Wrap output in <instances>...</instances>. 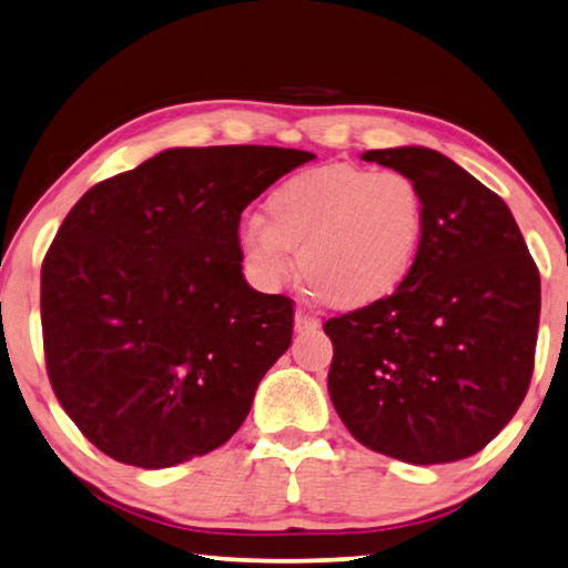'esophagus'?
I'll use <instances>...</instances> for the list:
<instances>
[{
    "label": "esophagus",
    "instance_id": "esophagus-1",
    "mask_svg": "<svg viewBox=\"0 0 568 568\" xmlns=\"http://www.w3.org/2000/svg\"><path fill=\"white\" fill-rule=\"evenodd\" d=\"M322 326V322L316 320L314 314H310L306 310H296V316H294V329L300 332V334H310V332H316Z\"/></svg>",
    "mask_w": 568,
    "mask_h": 568
}]
</instances>
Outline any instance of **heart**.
<instances>
[{"label": "heart", "instance_id": "b5f03b06", "mask_svg": "<svg viewBox=\"0 0 568 568\" xmlns=\"http://www.w3.org/2000/svg\"><path fill=\"white\" fill-rule=\"evenodd\" d=\"M266 219L239 226L248 276L274 290L292 274L294 248L316 292L342 310H364L402 290L419 258L426 204L419 184L396 169L326 164L278 184Z\"/></svg>", "mask_w": 568, "mask_h": 568}]
</instances>
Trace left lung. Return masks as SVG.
<instances>
[{
	"mask_svg": "<svg viewBox=\"0 0 568 568\" xmlns=\"http://www.w3.org/2000/svg\"><path fill=\"white\" fill-rule=\"evenodd\" d=\"M362 159L419 184L426 229L402 290L324 324L332 404L366 449L422 466L466 459L529 392L539 268L504 199L449 156L396 146Z\"/></svg>",
	"mask_w": 568,
	"mask_h": 568,
	"instance_id": "obj_1",
	"label": "left lung"
}]
</instances>
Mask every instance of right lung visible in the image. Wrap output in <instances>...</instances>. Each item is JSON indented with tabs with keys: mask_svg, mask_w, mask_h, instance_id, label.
<instances>
[{
	"mask_svg": "<svg viewBox=\"0 0 568 568\" xmlns=\"http://www.w3.org/2000/svg\"><path fill=\"white\" fill-rule=\"evenodd\" d=\"M314 154L166 149L94 184L42 264L44 362L99 452L164 469L232 439L292 344L294 302L246 284L239 219Z\"/></svg>",
	"mask_w": 568,
	"mask_h": 568,
	"instance_id": "add662e5",
	"label": "right lung"
}]
</instances>
